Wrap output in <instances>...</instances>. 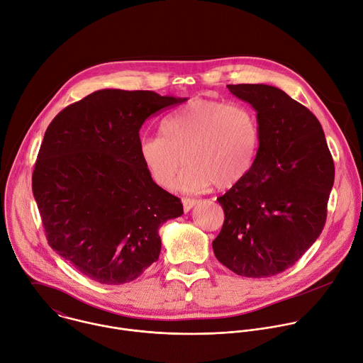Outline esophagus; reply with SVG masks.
Segmentation results:
<instances>
[{
  "mask_svg": "<svg viewBox=\"0 0 363 363\" xmlns=\"http://www.w3.org/2000/svg\"><path fill=\"white\" fill-rule=\"evenodd\" d=\"M196 199H191V198H184L182 199V203H184V211L185 212H189L195 205H196Z\"/></svg>",
  "mask_w": 363,
  "mask_h": 363,
  "instance_id": "esophagus-1",
  "label": "esophagus"
}]
</instances>
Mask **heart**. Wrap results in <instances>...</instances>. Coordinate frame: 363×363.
Masks as SVG:
<instances>
[{"mask_svg": "<svg viewBox=\"0 0 363 363\" xmlns=\"http://www.w3.org/2000/svg\"><path fill=\"white\" fill-rule=\"evenodd\" d=\"M261 141L257 112L245 104L195 98L161 121V135L144 137L140 155L162 188L201 192L212 184L229 188L252 168Z\"/></svg>", "mask_w": 363, "mask_h": 363, "instance_id": "obj_1", "label": "heart"}]
</instances>
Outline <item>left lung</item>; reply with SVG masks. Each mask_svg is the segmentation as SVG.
Returning <instances> with one entry per match:
<instances>
[{
  "instance_id": "8db88e82",
  "label": "left lung",
  "mask_w": 363,
  "mask_h": 363,
  "mask_svg": "<svg viewBox=\"0 0 363 363\" xmlns=\"http://www.w3.org/2000/svg\"><path fill=\"white\" fill-rule=\"evenodd\" d=\"M228 89L257 111L261 141L250 172L218 198L225 219L212 248L236 275L268 278L295 265L320 235L333 160L318 118L282 89Z\"/></svg>"
}]
</instances>
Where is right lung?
Listing matches in <instances>:
<instances>
[{
	"instance_id": "right-lung-1",
	"label": "right lung",
	"mask_w": 363,
	"mask_h": 363,
	"mask_svg": "<svg viewBox=\"0 0 363 363\" xmlns=\"http://www.w3.org/2000/svg\"><path fill=\"white\" fill-rule=\"evenodd\" d=\"M188 98L154 91L99 89L50 124L33 172L50 247L105 285L137 279L160 258V226L184 213L140 155V130L158 111Z\"/></svg>"
}]
</instances>
